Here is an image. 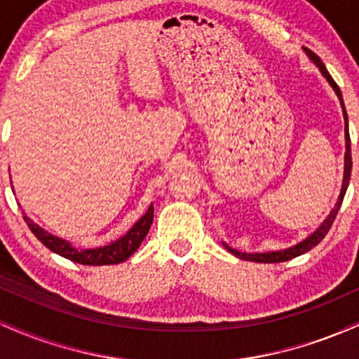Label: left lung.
I'll use <instances>...</instances> for the list:
<instances>
[{"label": "left lung", "instance_id": "obj_1", "mask_svg": "<svg viewBox=\"0 0 359 359\" xmlns=\"http://www.w3.org/2000/svg\"><path fill=\"white\" fill-rule=\"evenodd\" d=\"M307 55L311 57L312 60L316 62L317 67L320 69V72L324 74L325 79L329 81V84L332 86L336 90V94L339 96L341 100V106H343V111H344V119H346V156H344V180H343V189H341V196H339V201H337L336 208L332 209L331 214H329V217L325 219L323 224L319 226V229H317L316 233H312L311 236L307 238V240H304L302 243H299V245L292 246V248L288 250H282V251H270V253H241V251L238 250H233L231 246H228L224 243L226 250L229 251V253H233L234 257L241 258V259H248V262H257V263H282V262H288V259L295 258V257H300V255L307 253L309 250H312L314 246L319 245L320 241L324 240V236L327 234L329 229H331L332 222H334L336 216H337V211H339L341 204H343V199H344V194H346V189H348V184H349V177H351V142H349V131H348V114H346V109H344V102H343V96H341V90H339V86L336 84L334 79L331 77V74L327 72V69H325V65L323 64V60L319 59V57L316 55L314 52L309 50V48H306Z\"/></svg>", "mask_w": 359, "mask_h": 359}]
</instances>
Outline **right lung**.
<instances>
[{"mask_svg":"<svg viewBox=\"0 0 359 359\" xmlns=\"http://www.w3.org/2000/svg\"><path fill=\"white\" fill-rule=\"evenodd\" d=\"M23 219L30 228V231L42 241V245L47 246L48 250L53 253L60 255V257L71 259V262L81 263V265H93V266H101V265H114V263H121L131 257L140 248L142 241L145 240L150 229L151 221H154V204H150L148 211L143 214L140 219L135 222L133 228L128 231L125 236H121L119 240L111 243L108 246H101V248L94 250H77L72 245H69L65 240L53 236V234L47 233L45 229L40 228L39 224H35L34 221L28 216L23 214Z\"/></svg>","mask_w":359,"mask_h":359,"instance_id":"right-lung-1","label":"right lung"}]
</instances>
